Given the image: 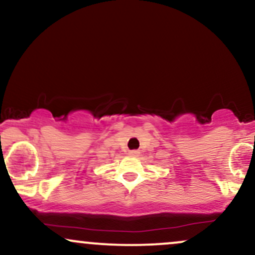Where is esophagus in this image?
Here are the masks:
<instances>
[{
    "label": "esophagus",
    "mask_w": 255,
    "mask_h": 255,
    "mask_svg": "<svg viewBox=\"0 0 255 255\" xmlns=\"http://www.w3.org/2000/svg\"><path fill=\"white\" fill-rule=\"evenodd\" d=\"M129 154H130V156H139V151L131 150V151H129Z\"/></svg>",
    "instance_id": "obj_1"
}]
</instances>
